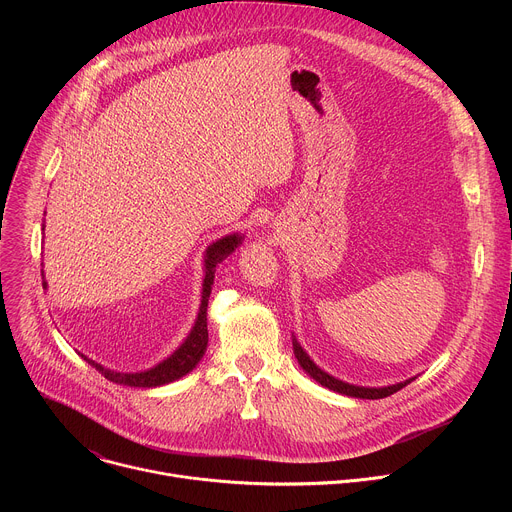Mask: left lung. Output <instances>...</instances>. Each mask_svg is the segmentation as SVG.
<instances>
[{"label": "left lung", "instance_id": "1", "mask_svg": "<svg viewBox=\"0 0 512 512\" xmlns=\"http://www.w3.org/2000/svg\"><path fill=\"white\" fill-rule=\"evenodd\" d=\"M294 354L300 362V367L316 381L320 383L322 387L334 391V393H340V395H346V397H356V399H383V397H389L397 391H401L403 387H407L411 381H415V377L407 379V381H401V383H395V385H387V387H360V385H352V383H346V381H340L332 375H328L326 371H322L318 364L308 356V352L302 348V344L298 342V338L294 336Z\"/></svg>", "mask_w": 512, "mask_h": 512}]
</instances>
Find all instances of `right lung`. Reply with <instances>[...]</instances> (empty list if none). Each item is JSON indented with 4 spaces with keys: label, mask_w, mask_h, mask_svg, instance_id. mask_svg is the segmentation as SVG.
I'll list each match as a JSON object with an SVG mask.
<instances>
[{
    "label": "right lung",
    "mask_w": 512,
    "mask_h": 512,
    "mask_svg": "<svg viewBox=\"0 0 512 512\" xmlns=\"http://www.w3.org/2000/svg\"><path fill=\"white\" fill-rule=\"evenodd\" d=\"M245 235L241 233H233L227 235L223 239H216L214 243H210L204 251V279H202V300H200V308H198V316L194 320L192 330L188 332V336L184 338V342L162 362H158L156 367L145 369V371H137V373H123V371H111L107 367H103L101 362H95L93 358L81 354L93 369H97L107 381L117 383V385H125V387H139V389H152V387H162L168 383H174L178 379H182L184 375H188L190 371L196 369V364L200 362V358L206 352L208 346V328H206V308H208V298L212 291V283H214V273H216V265L223 263L231 253H235V249L243 243ZM44 273V271H42ZM46 279H44V287H46Z\"/></svg>",
    "instance_id": "obj_1"
}]
</instances>
